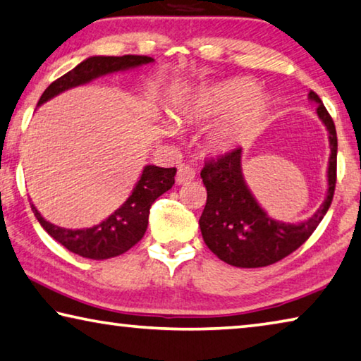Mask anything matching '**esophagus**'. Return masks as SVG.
Returning <instances> with one entry per match:
<instances>
[{
  "instance_id": "esophagus-1",
  "label": "esophagus",
  "mask_w": 361,
  "mask_h": 361,
  "mask_svg": "<svg viewBox=\"0 0 361 361\" xmlns=\"http://www.w3.org/2000/svg\"><path fill=\"white\" fill-rule=\"evenodd\" d=\"M194 178H196V171H194L191 165H181L178 173H176V185H186V183L192 181Z\"/></svg>"
}]
</instances>
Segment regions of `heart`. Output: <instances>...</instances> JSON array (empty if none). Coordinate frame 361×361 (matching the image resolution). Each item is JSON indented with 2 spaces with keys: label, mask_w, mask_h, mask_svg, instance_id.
Returning <instances> with one entry per match:
<instances>
[{
  "label": "heart",
  "mask_w": 361,
  "mask_h": 361,
  "mask_svg": "<svg viewBox=\"0 0 361 361\" xmlns=\"http://www.w3.org/2000/svg\"><path fill=\"white\" fill-rule=\"evenodd\" d=\"M268 114L270 101L259 93L254 82L245 78L183 91L171 109V116L181 125L223 118L210 135L212 147L220 152H228L252 140L265 123ZM165 133L171 135L170 128H165Z\"/></svg>",
  "instance_id": "obj_1"
}]
</instances>
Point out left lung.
Returning <instances> with one entry per match:
<instances>
[{
  "mask_svg": "<svg viewBox=\"0 0 361 361\" xmlns=\"http://www.w3.org/2000/svg\"><path fill=\"white\" fill-rule=\"evenodd\" d=\"M308 99L317 104V114L328 130L329 160L328 190L323 204L304 221L284 223L271 219L257 202L243 175V149L205 164L201 178L207 190V202L199 220L204 243L220 260L239 268H259L276 263L299 249L333 202L337 165V135L331 116L317 93Z\"/></svg>",
  "mask_w": 361,
  "mask_h": 361,
  "instance_id": "obj_1",
  "label": "left lung"
}]
</instances>
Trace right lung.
Segmentation results:
<instances>
[{
    "mask_svg": "<svg viewBox=\"0 0 361 361\" xmlns=\"http://www.w3.org/2000/svg\"><path fill=\"white\" fill-rule=\"evenodd\" d=\"M149 56H91L80 62L66 75L57 78L44 90L38 106L53 99L64 91L87 85L93 80L109 75V73L125 72L141 66L152 64ZM176 169H162L156 165H145L140 180L136 181L133 191L120 207L102 220L99 225L82 230H67L47 221L32 204V210L51 238L64 245L71 252L85 259L106 260L122 255L128 249L141 241L149 223L151 205L159 196L167 192L175 185Z\"/></svg>",
    "mask_w": 361,
    "mask_h": 361,
    "instance_id": "1",
    "label": "right lung"
}]
</instances>
